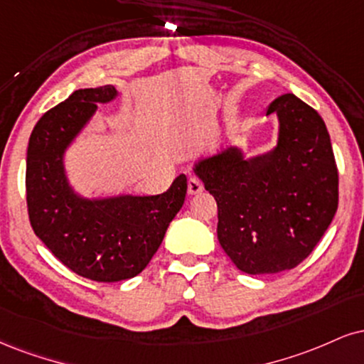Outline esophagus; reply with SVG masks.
Segmentation results:
<instances>
[{"label":"esophagus","mask_w":364,"mask_h":364,"mask_svg":"<svg viewBox=\"0 0 364 364\" xmlns=\"http://www.w3.org/2000/svg\"><path fill=\"white\" fill-rule=\"evenodd\" d=\"M203 191V183L200 181L198 178L191 176L190 179H188V193L190 195H198Z\"/></svg>","instance_id":"obj_1"}]
</instances>
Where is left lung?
<instances>
[{"instance_id":"8db88e82","label":"left lung","mask_w":364,"mask_h":364,"mask_svg":"<svg viewBox=\"0 0 364 364\" xmlns=\"http://www.w3.org/2000/svg\"><path fill=\"white\" fill-rule=\"evenodd\" d=\"M266 115L278 117V142L246 159L227 147L195 164L218 207L217 237L247 274L299 266L331 225L339 174L322 117L295 95H282Z\"/></svg>"}]
</instances>
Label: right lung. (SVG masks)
Segmentation results:
<instances>
[{
	"instance_id": "obj_1",
	"label": "right lung",
	"mask_w": 364,
	"mask_h": 364,
	"mask_svg": "<svg viewBox=\"0 0 364 364\" xmlns=\"http://www.w3.org/2000/svg\"><path fill=\"white\" fill-rule=\"evenodd\" d=\"M117 95L110 85L77 90L43 113L30 135L25 176L35 235L74 273L103 283L134 278L146 268L185 203L188 188L185 174L152 196L85 198L69 185L65 151L98 103H110Z\"/></svg>"
}]
</instances>
